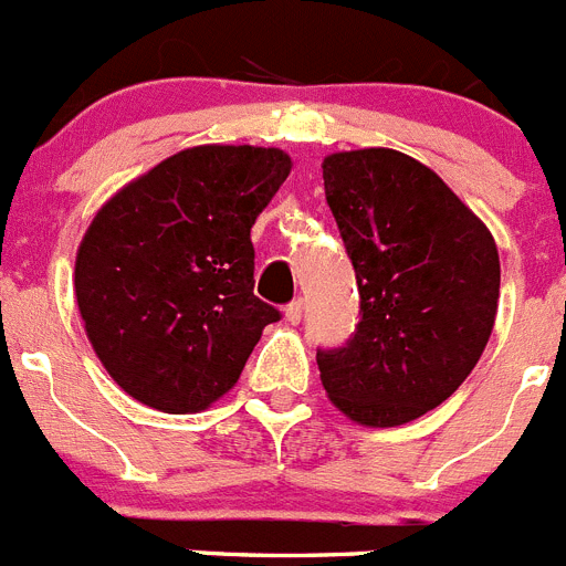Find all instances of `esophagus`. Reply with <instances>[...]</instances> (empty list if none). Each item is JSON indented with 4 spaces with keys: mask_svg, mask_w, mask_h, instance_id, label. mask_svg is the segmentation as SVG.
Masks as SVG:
<instances>
[{
    "mask_svg": "<svg viewBox=\"0 0 566 566\" xmlns=\"http://www.w3.org/2000/svg\"><path fill=\"white\" fill-rule=\"evenodd\" d=\"M286 319L292 326H297L300 319H303V300H292L286 306Z\"/></svg>",
    "mask_w": 566,
    "mask_h": 566,
    "instance_id": "34e87169",
    "label": "esophagus"
}]
</instances>
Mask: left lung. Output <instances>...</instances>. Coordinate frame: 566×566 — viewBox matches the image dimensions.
Instances as JSON below:
<instances>
[{
    "mask_svg": "<svg viewBox=\"0 0 566 566\" xmlns=\"http://www.w3.org/2000/svg\"><path fill=\"white\" fill-rule=\"evenodd\" d=\"M323 181L363 308L352 343L317 352L323 388L365 428L413 422L482 357L502 280L496 240L431 167L397 149L326 155Z\"/></svg>",
    "mask_w": 566,
    "mask_h": 566,
    "instance_id": "left-lung-1",
    "label": "left lung"
}]
</instances>
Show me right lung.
Listing matches in <instances>:
<instances>
[{"label": "right lung", "instance_id": "obj_1", "mask_svg": "<svg viewBox=\"0 0 566 566\" xmlns=\"http://www.w3.org/2000/svg\"><path fill=\"white\" fill-rule=\"evenodd\" d=\"M292 172L277 147L201 144L124 184L90 221L73 289L84 334L124 394L198 413L232 391L269 323L252 227Z\"/></svg>", "mask_w": 566, "mask_h": 566}]
</instances>
